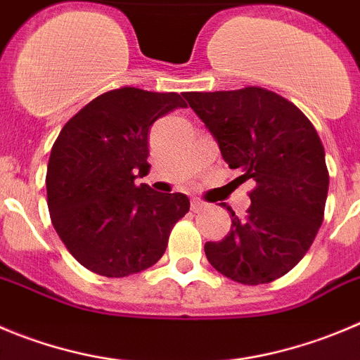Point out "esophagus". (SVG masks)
Returning a JSON list of instances; mask_svg holds the SVG:
<instances>
[{
  "instance_id": "obj_1",
  "label": "esophagus",
  "mask_w": 360,
  "mask_h": 360,
  "mask_svg": "<svg viewBox=\"0 0 360 360\" xmlns=\"http://www.w3.org/2000/svg\"><path fill=\"white\" fill-rule=\"evenodd\" d=\"M206 210H207V204H204L202 200L199 199L191 200V211H193V213H202V211Z\"/></svg>"
}]
</instances>
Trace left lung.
Instances as JSON below:
<instances>
[{
	"mask_svg": "<svg viewBox=\"0 0 360 360\" xmlns=\"http://www.w3.org/2000/svg\"><path fill=\"white\" fill-rule=\"evenodd\" d=\"M229 169L256 181L247 217H233L221 241L204 245L214 270L257 286L297 266L323 221L328 191L325 149L307 117L284 97L259 86L186 92ZM226 206V204H224Z\"/></svg>",
	"mask_w": 360,
	"mask_h": 360,
	"instance_id": "8db88e82",
	"label": "left lung"
}]
</instances>
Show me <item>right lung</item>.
<instances>
[{
	"mask_svg": "<svg viewBox=\"0 0 360 360\" xmlns=\"http://www.w3.org/2000/svg\"><path fill=\"white\" fill-rule=\"evenodd\" d=\"M179 94L124 86L90 101L60 131L48 163V207L74 259L103 277H127L163 256L184 193L134 179L149 174V127L184 108Z\"/></svg>",
	"mask_w": 360,
	"mask_h": 360,
	"instance_id": "1",
	"label": "right lung"
}]
</instances>
